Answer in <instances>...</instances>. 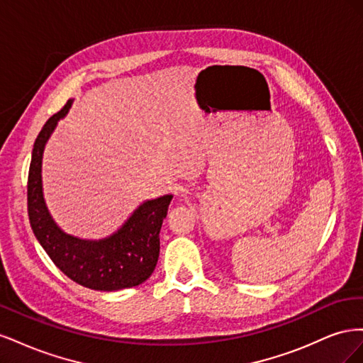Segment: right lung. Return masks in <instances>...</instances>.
<instances>
[{
  "instance_id": "add662e5",
  "label": "right lung",
  "mask_w": 363,
  "mask_h": 363,
  "mask_svg": "<svg viewBox=\"0 0 363 363\" xmlns=\"http://www.w3.org/2000/svg\"><path fill=\"white\" fill-rule=\"evenodd\" d=\"M71 100L54 113L36 138L27 183L28 219L39 244L65 276L84 288L119 291L144 283L155 271L160 251V227L172 195L140 204L115 235L82 240L63 233L52 221L42 195V152L57 121L68 113Z\"/></svg>"
}]
</instances>
